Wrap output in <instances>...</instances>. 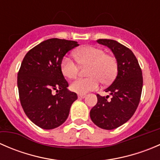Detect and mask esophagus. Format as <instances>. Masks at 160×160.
Masks as SVG:
<instances>
[{
    "label": "esophagus",
    "mask_w": 160,
    "mask_h": 160,
    "mask_svg": "<svg viewBox=\"0 0 160 160\" xmlns=\"http://www.w3.org/2000/svg\"><path fill=\"white\" fill-rule=\"evenodd\" d=\"M86 97V94L85 93H79L78 98H84Z\"/></svg>",
    "instance_id": "obj_1"
}]
</instances>
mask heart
<instances>
[{"label": "heart", "mask_w": 160, "mask_h": 160, "mask_svg": "<svg viewBox=\"0 0 160 160\" xmlns=\"http://www.w3.org/2000/svg\"><path fill=\"white\" fill-rule=\"evenodd\" d=\"M74 57L80 67H88L89 77L79 78L72 82L70 89L77 93H85L98 88L100 80L102 83H111L118 72V61L112 55L106 54L101 48L86 46L76 50ZM60 70L64 77L74 79L79 72V66L70 58L65 56L60 63Z\"/></svg>", "instance_id": "b5f03b06"}]
</instances>
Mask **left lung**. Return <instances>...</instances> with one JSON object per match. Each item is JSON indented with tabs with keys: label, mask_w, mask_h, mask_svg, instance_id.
I'll list each match as a JSON object with an SVG mask.
<instances>
[{
	"label": "left lung",
	"mask_w": 160,
	"mask_h": 160,
	"mask_svg": "<svg viewBox=\"0 0 160 160\" xmlns=\"http://www.w3.org/2000/svg\"><path fill=\"white\" fill-rule=\"evenodd\" d=\"M110 48L118 61V75L105 92L111 95L97 94L98 103L90 110L92 122L103 129L111 130L125 124L132 117L141 99L143 78L142 69L131 49L117 41L98 39Z\"/></svg>",
	"instance_id": "left-lung-1"
}]
</instances>
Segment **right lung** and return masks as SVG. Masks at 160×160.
<instances>
[{
	"label": "right lung",
	"instance_id": "add662e5",
	"mask_svg": "<svg viewBox=\"0 0 160 160\" xmlns=\"http://www.w3.org/2000/svg\"><path fill=\"white\" fill-rule=\"evenodd\" d=\"M78 46L75 41L50 38L30 49L22 60L18 72L19 99L25 114L40 128L52 129L62 125L77 99V93L67 90L60 63Z\"/></svg>",
	"mask_w": 160,
	"mask_h": 160
}]
</instances>
